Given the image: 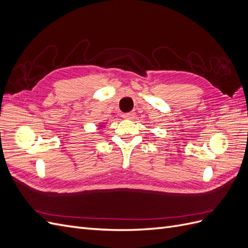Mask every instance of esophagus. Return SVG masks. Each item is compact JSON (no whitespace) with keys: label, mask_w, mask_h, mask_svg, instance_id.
Returning <instances> with one entry per match:
<instances>
[{"label":"esophagus","mask_w":248,"mask_h":248,"mask_svg":"<svg viewBox=\"0 0 248 248\" xmlns=\"http://www.w3.org/2000/svg\"><path fill=\"white\" fill-rule=\"evenodd\" d=\"M134 112L133 111H130V112H126V114H124L123 115V118H125V119H132L133 117H134Z\"/></svg>","instance_id":"1"}]
</instances>
